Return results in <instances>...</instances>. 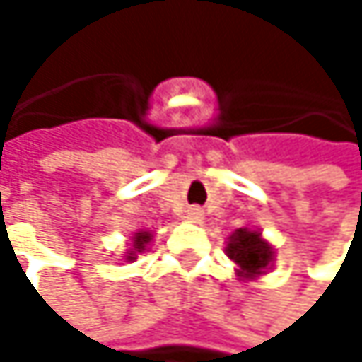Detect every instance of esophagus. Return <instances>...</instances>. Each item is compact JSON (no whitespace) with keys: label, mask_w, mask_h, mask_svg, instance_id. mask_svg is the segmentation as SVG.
Instances as JSON below:
<instances>
[{"label":"esophagus","mask_w":362,"mask_h":362,"mask_svg":"<svg viewBox=\"0 0 362 362\" xmlns=\"http://www.w3.org/2000/svg\"><path fill=\"white\" fill-rule=\"evenodd\" d=\"M187 219L193 221V223H199L202 221V211H199V208H189V211H187Z\"/></svg>","instance_id":"34e87169"}]
</instances>
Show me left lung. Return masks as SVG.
Wrapping results in <instances>:
<instances>
[{
	"label": "left lung",
	"instance_id": "8db88e82",
	"mask_svg": "<svg viewBox=\"0 0 362 362\" xmlns=\"http://www.w3.org/2000/svg\"><path fill=\"white\" fill-rule=\"evenodd\" d=\"M226 254L230 260L236 262V276L239 278H256L260 274H267L274 262V247L262 239L258 230L239 228L230 239Z\"/></svg>",
	"mask_w": 362,
	"mask_h": 362
}]
</instances>
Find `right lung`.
Listing matches in <instances>:
<instances>
[{"mask_svg": "<svg viewBox=\"0 0 362 362\" xmlns=\"http://www.w3.org/2000/svg\"><path fill=\"white\" fill-rule=\"evenodd\" d=\"M149 241H151V232H145V230L136 232L132 236V250L126 254V260H134L139 252H145V247L149 245Z\"/></svg>", "mask_w": 362, "mask_h": 362, "instance_id": "add662e5", "label": "right lung"}]
</instances>
